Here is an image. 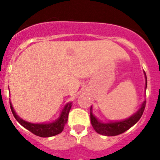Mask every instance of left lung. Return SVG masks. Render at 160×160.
<instances>
[{
    "instance_id": "left-lung-1",
    "label": "left lung",
    "mask_w": 160,
    "mask_h": 160,
    "mask_svg": "<svg viewBox=\"0 0 160 160\" xmlns=\"http://www.w3.org/2000/svg\"><path fill=\"white\" fill-rule=\"evenodd\" d=\"M147 77H146V88H147ZM146 107V101H144L141 107L135 114L130 117L128 119L119 122H109V123H102V122L98 121L97 118L93 115L92 113H90V122L92 124L94 131L100 135H106V136H114L120 134H122L126 131L135 125L138 120L142 117L143 111ZM91 111V108H90Z\"/></svg>"
}]
</instances>
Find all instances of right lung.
I'll list each match as a JSON object with an SVG mask.
<instances>
[{"label": "right lung", "instance_id": "obj_1", "mask_svg": "<svg viewBox=\"0 0 160 160\" xmlns=\"http://www.w3.org/2000/svg\"><path fill=\"white\" fill-rule=\"evenodd\" d=\"M71 106V103L66 104L62 111V114H61L58 119L56 120L55 122H50V123H30V122L24 121L23 119L19 118V116L14 111L12 104L10 102L11 111H12L14 118H16L17 121L22 127L29 130L32 134L40 137H51L60 134L63 131L65 126L67 122L68 115H69Z\"/></svg>", "mask_w": 160, "mask_h": 160}]
</instances>
